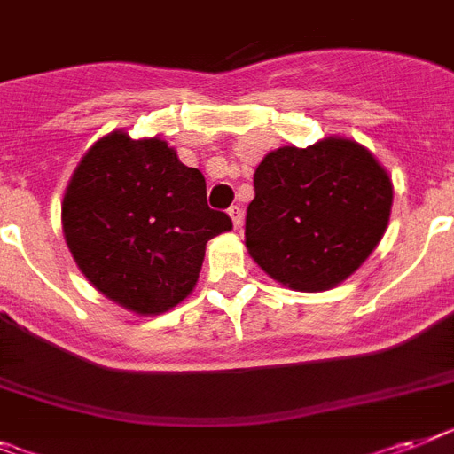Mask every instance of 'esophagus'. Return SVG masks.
I'll use <instances>...</instances> for the list:
<instances>
[{"label": "esophagus", "instance_id": "1", "mask_svg": "<svg viewBox=\"0 0 454 454\" xmlns=\"http://www.w3.org/2000/svg\"><path fill=\"white\" fill-rule=\"evenodd\" d=\"M228 216H231V219H233V226L235 228H239L242 226V207H239V205H233V207H228Z\"/></svg>", "mask_w": 454, "mask_h": 454}]
</instances>
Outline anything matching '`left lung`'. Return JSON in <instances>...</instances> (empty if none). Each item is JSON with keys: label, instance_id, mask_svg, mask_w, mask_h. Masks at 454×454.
I'll list each match as a JSON object with an SVG mask.
<instances>
[{"label": "left lung", "instance_id": "1", "mask_svg": "<svg viewBox=\"0 0 454 454\" xmlns=\"http://www.w3.org/2000/svg\"><path fill=\"white\" fill-rule=\"evenodd\" d=\"M247 249L293 291L334 288L369 258L387 228L392 180L356 140L279 147L254 173Z\"/></svg>", "mask_w": 454, "mask_h": 454}]
</instances>
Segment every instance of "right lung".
<instances>
[{"instance_id":"add662e5","label":"right lung","mask_w":454,"mask_h":454,"mask_svg":"<svg viewBox=\"0 0 454 454\" xmlns=\"http://www.w3.org/2000/svg\"><path fill=\"white\" fill-rule=\"evenodd\" d=\"M62 228L80 272L113 302L152 316L192 295L205 245L233 228L207 207L205 177L161 138L113 131L71 175Z\"/></svg>"}]
</instances>
